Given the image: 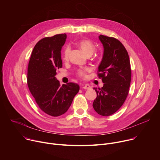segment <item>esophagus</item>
Instances as JSON below:
<instances>
[{"instance_id": "obj_1", "label": "esophagus", "mask_w": 160, "mask_h": 160, "mask_svg": "<svg viewBox=\"0 0 160 160\" xmlns=\"http://www.w3.org/2000/svg\"><path fill=\"white\" fill-rule=\"evenodd\" d=\"M81 88L82 89H87V90H88V89H90L91 88V87L88 84H85V85H82L81 86Z\"/></svg>"}]
</instances>
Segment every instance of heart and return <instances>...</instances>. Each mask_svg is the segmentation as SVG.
<instances>
[{
	"label": "heart",
	"instance_id": "b5f03b06",
	"mask_svg": "<svg viewBox=\"0 0 160 160\" xmlns=\"http://www.w3.org/2000/svg\"><path fill=\"white\" fill-rule=\"evenodd\" d=\"M77 45L78 46L82 49V51L88 56L92 55L95 51V45L92 43V42H91L90 40H88V39L81 40L77 42ZM70 52V47L66 46L63 51V54H62L63 60L66 61L68 59ZM88 71V69L87 68H82L77 70V74L80 77H85Z\"/></svg>",
	"mask_w": 160,
	"mask_h": 160
}]
</instances>
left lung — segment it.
Listing matches in <instances>:
<instances>
[{"mask_svg":"<svg viewBox=\"0 0 160 160\" xmlns=\"http://www.w3.org/2000/svg\"><path fill=\"white\" fill-rule=\"evenodd\" d=\"M104 53L98 75L102 78V88H94L97 98L93 108L99 115L107 117L117 112L124 103L129 91L131 68L128 52L117 38L100 35Z\"/></svg>","mask_w":160,"mask_h":160,"instance_id":"8db88e82","label":"left lung"}]
</instances>
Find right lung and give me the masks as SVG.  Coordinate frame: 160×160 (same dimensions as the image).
<instances>
[{"label": "right lung", "mask_w": 160, "mask_h": 160, "mask_svg": "<svg viewBox=\"0 0 160 160\" xmlns=\"http://www.w3.org/2000/svg\"><path fill=\"white\" fill-rule=\"evenodd\" d=\"M66 35L58 34L38 41L28 66L27 83L40 109L52 117L64 114L70 107L80 87L75 83L60 85L55 76L62 68L61 51Z\"/></svg>", "instance_id": "right-lung-1"}]
</instances>
